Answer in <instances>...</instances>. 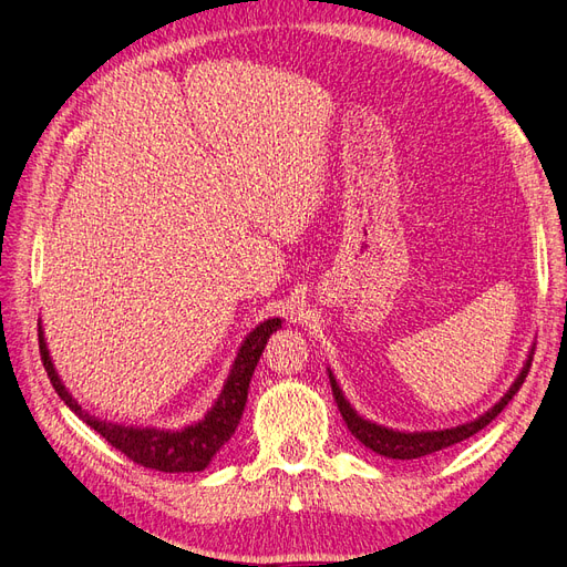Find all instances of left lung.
Listing matches in <instances>:
<instances>
[{"label":"left lung","instance_id":"8db88e82","mask_svg":"<svg viewBox=\"0 0 567 567\" xmlns=\"http://www.w3.org/2000/svg\"><path fill=\"white\" fill-rule=\"evenodd\" d=\"M532 354H535V352L527 354L525 364H523V369L518 373V379L513 381V385L506 390V394H504L499 402H496L492 409H487L483 416H477V419H473L468 423H461L456 427H444V431L402 433V431H392V427H385V425H379V423H371V421L359 416L357 411L350 406V402L346 400V394H342L340 385L336 383V375L331 373V369H329V379H331V390H333L336 404H338L340 414H342V421L348 423V431L359 442H362L364 447H369L375 454L388 456V458L409 461V458H423V456H431L435 452L447 450V447H452V444H458L463 440H468L477 431H483L485 425H489L496 416L502 414L504 406L513 400V394H516L520 390V385L525 383L527 371L532 367Z\"/></svg>","mask_w":567,"mask_h":567}]
</instances>
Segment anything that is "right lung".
I'll return each mask as SVG.
<instances>
[{
	"label": "right lung",
	"instance_id": "1",
	"mask_svg": "<svg viewBox=\"0 0 567 567\" xmlns=\"http://www.w3.org/2000/svg\"><path fill=\"white\" fill-rule=\"evenodd\" d=\"M277 329H281V319H267L260 326H255L241 342V350H238L234 359L227 383L221 388L213 409L205 414L203 421L186 425L182 431H156V427L117 425V423L99 421L96 416H90L87 411L73 400V394L65 390L54 364H51L42 326H40V354H42L44 371L49 375L51 385H54V390L59 392V398L71 406V411H75L84 423L94 427V431L104 437L111 447L123 452L127 458L140 463L144 468L163 471V473H196V471L208 468V463L219 452L221 444L234 435L238 421L244 416L252 371L257 362H260V354L267 346L269 336Z\"/></svg>",
	"mask_w": 567,
	"mask_h": 567
}]
</instances>
